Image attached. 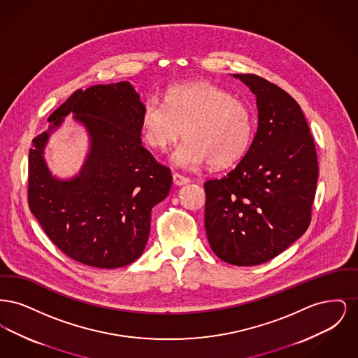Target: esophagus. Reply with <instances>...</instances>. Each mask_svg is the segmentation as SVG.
<instances>
[{
  "label": "esophagus",
  "instance_id": "34e87169",
  "mask_svg": "<svg viewBox=\"0 0 358 358\" xmlns=\"http://www.w3.org/2000/svg\"><path fill=\"white\" fill-rule=\"evenodd\" d=\"M189 181H190V180H189L187 177L180 174V173H174V174H173V182H174V185H177V187L185 185Z\"/></svg>",
  "mask_w": 358,
  "mask_h": 358
}]
</instances>
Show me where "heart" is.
Returning <instances> with one entry per match:
<instances>
[{"label":"heart","mask_w":358,"mask_h":358,"mask_svg":"<svg viewBox=\"0 0 358 358\" xmlns=\"http://www.w3.org/2000/svg\"><path fill=\"white\" fill-rule=\"evenodd\" d=\"M165 103L150 98L142 110V136L155 150L166 152L182 136L187 139L173 154L182 168L209 164L234 165L245 154L254 120L247 104L210 83L171 87Z\"/></svg>","instance_id":"b5f03b06"}]
</instances>
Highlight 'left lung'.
Returning <instances> with one entry per match:
<instances>
[{
  "mask_svg": "<svg viewBox=\"0 0 358 358\" xmlns=\"http://www.w3.org/2000/svg\"><path fill=\"white\" fill-rule=\"evenodd\" d=\"M234 78L255 94L257 131L232 171L205 182V231L217 257L256 266L306 232L318 159L306 118L292 96L254 73Z\"/></svg>",
  "mask_w": 358,
  "mask_h": 358,
  "instance_id": "obj_1",
  "label": "left lung"
}]
</instances>
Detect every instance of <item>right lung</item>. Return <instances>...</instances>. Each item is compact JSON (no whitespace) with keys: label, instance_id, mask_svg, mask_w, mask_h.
<instances>
[{"label":"right lung","instance_id":"add662e5","mask_svg":"<svg viewBox=\"0 0 358 358\" xmlns=\"http://www.w3.org/2000/svg\"><path fill=\"white\" fill-rule=\"evenodd\" d=\"M143 107L129 82L78 90L50 115V130L32 141L29 209L52 243L79 263H133L146 247L152 208L169 194L171 169L142 146ZM69 112L87 129L90 152L80 174L66 182L51 176L42 154Z\"/></svg>","mask_w":358,"mask_h":358}]
</instances>
